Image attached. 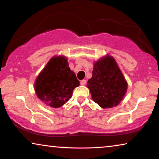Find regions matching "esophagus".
I'll list each match as a JSON object with an SVG mask.
<instances>
[{
	"mask_svg": "<svg viewBox=\"0 0 159 159\" xmlns=\"http://www.w3.org/2000/svg\"><path fill=\"white\" fill-rule=\"evenodd\" d=\"M80 84H82V85H84V84H86V80H82L80 81Z\"/></svg>",
	"mask_w": 159,
	"mask_h": 159,
	"instance_id": "1",
	"label": "esophagus"
}]
</instances>
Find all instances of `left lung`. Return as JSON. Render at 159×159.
Here are the masks:
<instances>
[{
	"label": "left lung",
	"mask_w": 159,
	"mask_h": 159,
	"mask_svg": "<svg viewBox=\"0 0 159 159\" xmlns=\"http://www.w3.org/2000/svg\"><path fill=\"white\" fill-rule=\"evenodd\" d=\"M87 86L93 101L103 108L118 105L127 88V82L116 62L108 56L95 63L92 78L88 81Z\"/></svg>",
	"instance_id": "1"
}]
</instances>
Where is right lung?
Returning a JSON list of instances; mask_svg holds the SVG:
<instances>
[{
    "label": "right lung",
    "mask_w": 159,
    "mask_h": 159,
    "mask_svg": "<svg viewBox=\"0 0 159 159\" xmlns=\"http://www.w3.org/2000/svg\"><path fill=\"white\" fill-rule=\"evenodd\" d=\"M80 84L64 56L53 57L41 71L34 83L36 94L41 101L53 108L64 105Z\"/></svg>",
    "instance_id": "add662e5"
}]
</instances>
